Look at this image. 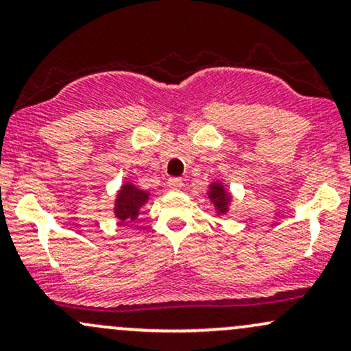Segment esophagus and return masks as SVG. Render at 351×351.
Segmentation results:
<instances>
[{
    "instance_id": "obj_1",
    "label": "esophagus",
    "mask_w": 351,
    "mask_h": 351,
    "mask_svg": "<svg viewBox=\"0 0 351 351\" xmlns=\"http://www.w3.org/2000/svg\"><path fill=\"white\" fill-rule=\"evenodd\" d=\"M181 186H183V180H181V178H170V180H168V188H170L171 191H180Z\"/></svg>"
}]
</instances>
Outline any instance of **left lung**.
Instances as JSON below:
<instances>
[{
    "label": "left lung",
    "mask_w": 351,
    "mask_h": 351,
    "mask_svg": "<svg viewBox=\"0 0 351 351\" xmlns=\"http://www.w3.org/2000/svg\"><path fill=\"white\" fill-rule=\"evenodd\" d=\"M208 198L215 204L216 215L224 216L229 211V206L232 203L231 193L224 186L223 181H213L208 188Z\"/></svg>",
    "instance_id": "8db88e82"
}]
</instances>
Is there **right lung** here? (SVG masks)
Returning <instances> with one entry per match:
<instances>
[{
  "mask_svg": "<svg viewBox=\"0 0 351 351\" xmlns=\"http://www.w3.org/2000/svg\"><path fill=\"white\" fill-rule=\"evenodd\" d=\"M148 199H150V193L136 188L130 181H125L117 193L114 204V213L119 224H128L135 221L140 215V209L148 203Z\"/></svg>",
  "mask_w": 351,
  "mask_h": 351,
  "instance_id": "1",
  "label": "right lung"
}]
</instances>
